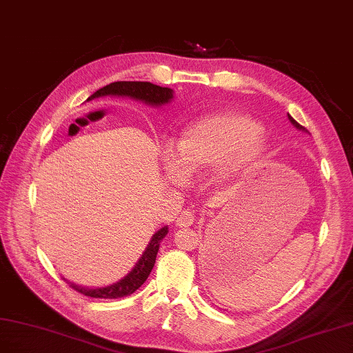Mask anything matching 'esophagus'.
I'll use <instances>...</instances> for the list:
<instances>
[{
	"instance_id": "obj_1",
	"label": "esophagus",
	"mask_w": 353,
	"mask_h": 353,
	"mask_svg": "<svg viewBox=\"0 0 353 353\" xmlns=\"http://www.w3.org/2000/svg\"><path fill=\"white\" fill-rule=\"evenodd\" d=\"M194 220H195V217H194L192 211H190V210H185V211H182V213H180V216L177 217L176 225H177L179 228H189L190 225L194 223Z\"/></svg>"
}]
</instances>
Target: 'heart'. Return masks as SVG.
I'll return each instance as SVG.
<instances>
[{
    "label": "heart",
    "instance_id": "b5f03b06",
    "mask_svg": "<svg viewBox=\"0 0 353 353\" xmlns=\"http://www.w3.org/2000/svg\"><path fill=\"white\" fill-rule=\"evenodd\" d=\"M261 125L236 110L205 115L183 130L174 152L167 149L164 167L173 182L217 165L221 177L232 176L263 152Z\"/></svg>",
    "mask_w": 353,
    "mask_h": 353
}]
</instances>
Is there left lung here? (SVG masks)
<instances>
[{
  "label": "left lung",
  "mask_w": 353,
  "mask_h": 353,
  "mask_svg": "<svg viewBox=\"0 0 353 353\" xmlns=\"http://www.w3.org/2000/svg\"><path fill=\"white\" fill-rule=\"evenodd\" d=\"M288 118H290V121H291V123H293V125H296L299 130H305V127L303 125H300L299 123H297V121L293 118V117H291V115H288Z\"/></svg>",
  "instance_id": "left-lung-1"
}]
</instances>
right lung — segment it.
<instances>
[{
  "label": "right lung",
  "mask_w": 353,
  "mask_h": 353,
  "mask_svg": "<svg viewBox=\"0 0 353 353\" xmlns=\"http://www.w3.org/2000/svg\"><path fill=\"white\" fill-rule=\"evenodd\" d=\"M108 94H118V96H130L139 100H145L146 103L150 105H163L168 103L173 99V90L168 87H159L152 83H142V81H117L110 83L109 85H105L103 88L97 90L94 94L90 96L87 100H92L99 96H108ZM168 228H161L158 232L150 239L149 245L146 247L143 256L136 263L134 269L130 272L127 276H124L118 283L102 287V288H85L79 287L75 284H69L78 293H81L87 297L93 299H121L133 294L134 291L142 287V284L148 279L150 270H152L157 254L159 250V243L167 235Z\"/></svg>",
  "instance_id": "obj_1"
}]
</instances>
